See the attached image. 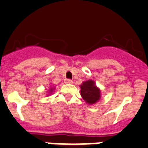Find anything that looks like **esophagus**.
I'll use <instances>...</instances> for the list:
<instances>
[{
	"instance_id": "esophagus-1",
	"label": "esophagus",
	"mask_w": 148,
	"mask_h": 148,
	"mask_svg": "<svg viewBox=\"0 0 148 148\" xmlns=\"http://www.w3.org/2000/svg\"><path fill=\"white\" fill-rule=\"evenodd\" d=\"M64 83L67 84H73V81L70 79H65L64 80Z\"/></svg>"
}]
</instances>
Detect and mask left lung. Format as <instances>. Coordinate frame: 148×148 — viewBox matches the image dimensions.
Wrapping results in <instances>:
<instances>
[{"mask_svg":"<svg viewBox=\"0 0 148 148\" xmlns=\"http://www.w3.org/2000/svg\"><path fill=\"white\" fill-rule=\"evenodd\" d=\"M81 95L86 103L89 105L96 104L101 99V91L93 80L84 81L81 86Z\"/></svg>","mask_w":148,"mask_h":148,"instance_id":"left-lung-1","label":"left lung"}]
</instances>
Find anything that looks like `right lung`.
Returning a JSON list of instances; mask_svg holds the SVG:
<instances>
[{"mask_svg": "<svg viewBox=\"0 0 148 148\" xmlns=\"http://www.w3.org/2000/svg\"><path fill=\"white\" fill-rule=\"evenodd\" d=\"M54 90H55V87L54 86L51 85V86L49 87V89L47 90V97L50 96V95H51V94H53V92L54 91Z\"/></svg>", "mask_w": 148, "mask_h": 148, "instance_id": "1", "label": "right lung"}]
</instances>
